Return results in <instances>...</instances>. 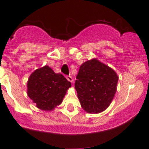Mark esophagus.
Masks as SVG:
<instances>
[{"label": "esophagus", "mask_w": 149, "mask_h": 149, "mask_svg": "<svg viewBox=\"0 0 149 149\" xmlns=\"http://www.w3.org/2000/svg\"><path fill=\"white\" fill-rule=\"evenodd\" d=\"M65 78L67 79V80L70 82H73V78H72L71 76H66Z\"/></svg>", "instance_id": "34e87169"}]
</instances>
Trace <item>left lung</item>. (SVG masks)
<instances>
[{
  "label": "left lung",
  "mask_w": 149,
  "mask_h": 149,
  "mask_svg": "<svg viewBox=\"0 0 149 149\" xmlns=\"http://www.w3.org/2000/svg\"><path fill=\"white\" fill-rule=\"evenodd\" d=\"M118 81L115 70L98 60L82 64L75 83L82 108L88 113L105 110L115 97Z\"/></svg>",
  "instance_id": "8db88e82"
}]
</instances>
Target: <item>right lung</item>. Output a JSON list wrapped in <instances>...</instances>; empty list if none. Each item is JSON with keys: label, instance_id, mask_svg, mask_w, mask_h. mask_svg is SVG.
<instances>
[{"label": "right lung", "instance_id": "obj_1", "mask_svg": "<svg viewBox=\"0 0 149 149\" xmlns=\"http://www.w3.org/2000/svg\"><path fill=\"white\" fill-rule=\"evenodd\" d=\"M71 83L61 73H55L49 66L37 69L27 83L29 97L42 110L51 111L61 104Z\"/></svg>", "mask_w": 149, "mask_h": 149}]
</instances>
